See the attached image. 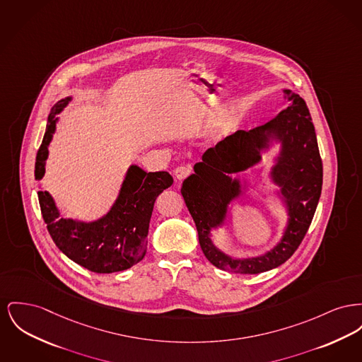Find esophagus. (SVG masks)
I'll return each instance as SVG.
<instances>
[{"instance_id":"1","label":"esophagus","mask_w":362,"mask_h":362,"mask_svg":"<svg viewBox=\"0 0 362 362\" xmlns=\"http://www.w3.org/2000/svg\"><path fill=\"white\" fill-rule=\"evenodd\" d=\"M190 173H192V168H190V167L182 165V167H177V168L175 170V177H176L177 180H183V179H186Z\"/></svg>"}]
</instances>
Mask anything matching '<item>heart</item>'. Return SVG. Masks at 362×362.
Returning a JSON list of instances; mask_svg holds the SVG:
<instances>
[{
	"label": "heart",
	"mask_w": 362,
	"mask_h": 362,
	"mask_svg": "<svg viewBox=\"0 0 362 362\" xmlns=\"http://www.w3.org/2000/svg\"><path fill=\"white\" fill-rule=\"evenodd\" d=\"M227 126H228V122H224V123L221 124V128H226Z\"/></svg>",
	"instance_id": "b5f03b06"
}]
</instances>
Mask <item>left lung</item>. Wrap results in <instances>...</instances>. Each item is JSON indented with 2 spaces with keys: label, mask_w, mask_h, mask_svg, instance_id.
Wrapping results in <instances>:
<instances>
[{
  "label": "left lung",
  "mask_w": 362,
  "mask_h": 362,
  "mask_svg": "<svg viewBox=\"0 0 362 362\" xmlns=\"http://www.w3.org/2000/svg\"><path fill=\"white\" fill-rule=\"evenodd\" d=\"M283 91L288 107L267 124L250 131L239 129L206 150L202 161L194 165V173L183 182L182 195L195 223L201 249L223 271L255 275L281 265L297 250L316 212L322 163L315 126L303 98L291 90ZM271 140L282 145L272 177L288 208V227L281 242L265 255L233 259L212 245L210 231L223 223L229 202L241 194L240 181L233 180L230 173L257 163L260 151Z\"/></svg>",
  "instance_id": "8db88e82"
}]
</instances>
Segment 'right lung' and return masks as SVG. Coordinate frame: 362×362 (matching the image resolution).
Here are the masks:
<instances>
[{
	"label": "right lung",
	"instance_id": "right-lung-1",
	"mask_svg": "<svg viewBox=\"0 0 362 362\" xmlns=\"http://www.w3.org/2000/svg\"><path fill=\"white\" fill-rule=\"evenodd\" d=\"M71 100V97L60 100L47 117L42 144L37 153V180L45 175L47 148L56 131L57 115ZM172 183L173 179L165 170L145 172L138 165H131L110 211L90 223L60 217L54 199L47 192L40 190L38 199L49 234L69 259L95 274H113L131 268L146 255L156 198Z\"/></svg>",
	"mask_w": 362,
	"mask_h": 362
}]
</instances>
